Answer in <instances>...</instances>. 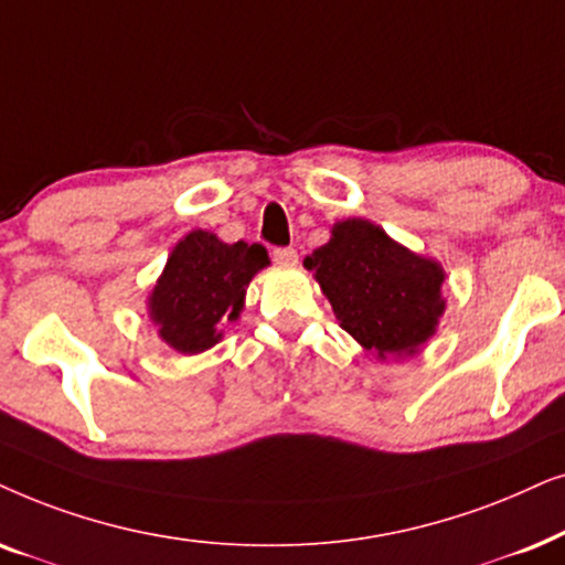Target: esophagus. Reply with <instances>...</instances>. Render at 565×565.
Instances as JSON below:
<instances>
[{
  "label": "esophagus",
  "instance_id": "34e87169",
  "mask_svg": "<svg viewBox=\"0 0 565 565\" xmlns=\"http://www.w3.org/2000/svg\"><path fill=\"white\" fill-rule=\"evenodd\" d=\"M274 260L278 263V266H297L299 255H297L295 247H276Z\"/></svg>",
  "mask_w": 565,
  "mask_h": 565
}]
</instances>
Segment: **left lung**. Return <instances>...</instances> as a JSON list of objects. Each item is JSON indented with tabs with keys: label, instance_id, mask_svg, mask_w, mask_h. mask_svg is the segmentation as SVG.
<instances>
[{
	"label": "left lung",
	"instance_id": "obj_1",
	"mask_svg": "<svg viewBox=\"0 0 565 565\" xmlns=\"http://www.w3.org/2000/svg\"><path fill=\"white\" fill-rule=\"evenodd\" d=\"M305 268L328 297L338 326L380 361L418 353L447 310L441 263L413 253L361 216L335 222Z\"/></svg>",
	"mask_w": 565,
	"mask_h": 565
}]
</instances>
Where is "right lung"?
<instances>
[{
  "label": "right lung",
  "mask_w": 565,
  "mask_h": 565,
  "mask_svg": "<svg viewBox=\"0 0 565 565\" xmlns=\"http://www.w3.org/2000/svg\"><path fill=\"white\" fill-rule=\"evenodd\" d=\"M266 266L268 253L258 243H222L214 232H188L147 295L160 341L183 356L212 349L222 341L224 322L239 320L247 287Z\"/></svg>",
  "instance_id": "add662e5"
}]
</instances>
